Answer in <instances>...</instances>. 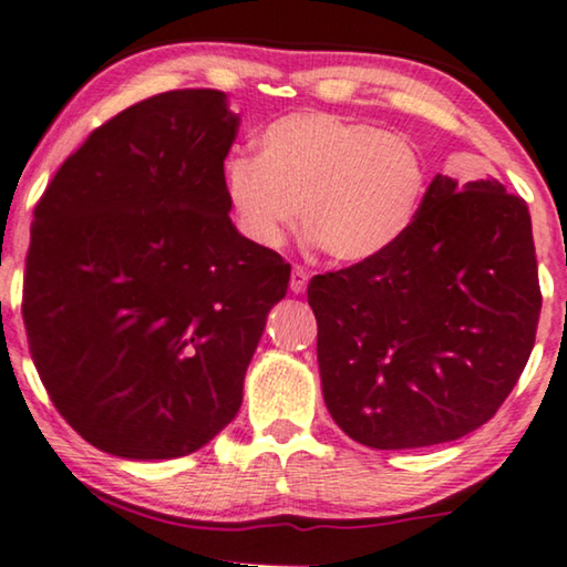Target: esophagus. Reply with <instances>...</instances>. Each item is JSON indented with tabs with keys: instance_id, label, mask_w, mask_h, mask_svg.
Masks as SVG:
<instances>
[{
	"instance_id": "esophagus-1",
	"label": "esophagus",
	"mask_w": 567,
	"mask_h": 567,
	"mask_svg": "<svg viewBox=\"0 0 567 567\" xmlns=\"http://www.w3.org/2000/svg\"><path fill=\"white\" fill-rule=\"evenodd\" d=\"M290 290L295 295H302L308 290V272L302 267H295L292 269V277H290Z\"/></svg>"
}]
</instances>
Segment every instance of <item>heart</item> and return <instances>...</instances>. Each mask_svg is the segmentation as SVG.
Returning <instances> with one entry per match:
<instances>
[{"label": "heart", "mask_w": 567, "mask_h": 567, "mask_svg": "<svg viewBox=\"0 0 567 567\" xmlns=\"http://www.w3.org/2000/svg\"><path fill=\"white\" fill-rule=\"evenodd\" d=\"M259 157L224 163V196L239 231L280 249L298 221L336 261L367 265L415 226L430 171L415 140L328 112H295L261 130Z\"/></svg>", "instance_id": "obj_1"}]
</instances>
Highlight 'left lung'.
<instances>
[{
    "label": "left lung",
    "mask_w": 567,
    "mask_h": 567,
    "mask_svg": "<svg viewBox=\"0 0 567 567\" xmlns=\"http://www.w3.org/2000/svg\"><path fill=\"white\" fill-rule=\"evenodd\" d=\"M326 408L377 451L425 447L496 415L535 346L537 257L527 203L494 177L435 175L384 257L316 275Z\"/></svg>",
    "instance_id": "8db88e82"
}]
</instances>
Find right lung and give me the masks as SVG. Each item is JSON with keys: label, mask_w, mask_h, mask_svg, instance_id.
I'll return each instance as SVG.
<instances>
[{"label": "right lung", "mask_w": 567, "mask_h": 567, "mask_svg": "<svg viewBox=\"0 0 567 567\" xmlns=\"http://www.w3.org/2000/svg\"><path fill=\"white\" fill-rule=\"evenodd\" d=\"M224 91L150 96L91 132L35 206L22 318L50 400L83 441L181 458L236 417L290 265L236 231Z\"/></svg>", "instance_id": "obj_1"}]
</instances>
